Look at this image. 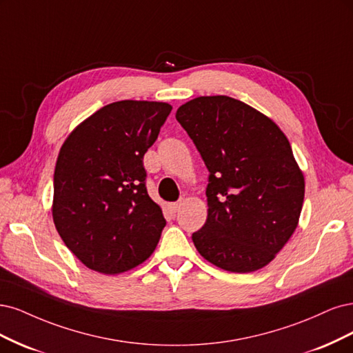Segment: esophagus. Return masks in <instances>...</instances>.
I'll return each instance as SVG.
<instances>
[{
    "instance_id": "1",
    "label": "esophagus",
    "mask_w": 353,
    "mask_h": 353,
    "mask_svg": "<svg viewBox=\"0 0 353 353\" xmlns=\"http://www.w3.org/2000/svg\"><path fill=\"white\" fill-rule=\"evenodd\" d=\"M180 205H181L180 202H173V203H170L168 208H170V211H172V212H176V211L180 210Z\"/></svg>"
}]
</instances>
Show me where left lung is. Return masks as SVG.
I'll use <instances>...</instances> for the list:
<instances>
[{
	"label": "left lung",
	"mask_w": 353,
	"mask_h": 353,
	"mask_svg": "<svg viewBox=\"0 0 353 353\" xmlns=\"http://www.w3.org/2000/svg\"><path fill=\"white\" fill-rule=\"evenodd\" d=\"M176 119L210 172L207 221L192 234L198 252L230 272L268 265L296 230L305 195L286 134L225 95L190 99Z\"/></svg>",
	"instance_id": "8db88e82"
}]
</instances>
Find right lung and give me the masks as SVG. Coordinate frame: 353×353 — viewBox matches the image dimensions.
Segmentation results:
<instances>
[{"mask_svg":"<svg viewBox=\"0 0 353 353\" xmlns=\"http://www.w3.org/2000/svg\"><path fill=\"white\" fill-rule=\"evenodd\" d=\"M172 105L117 101L67 136L54 170L52 220L88 268L116 276L151 256L165 225L145 188L143 155Z\"/></svg>","mask_w":353,"mask_h":353,"instance_id":"1","label":"right lung"}]
</instances>
